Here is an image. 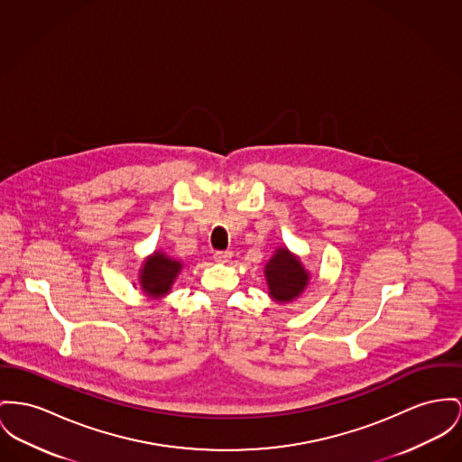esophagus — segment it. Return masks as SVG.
Returning a JSON list of instances; mask_svg holds the SVG:
<instances>
[{
	"instance_id": "esophagus-1",
	"label": "esophagus",
	"mask_w": 462,
	"mask_h": 462,
	"mask_svg": "<svg viewBox=\"0 0 462 462\" xmlns=\"http://www.w3.org/2000/svg\"><path fill=\"white\" fill-rule=\"evenodd\" d=\"M231 255H233L231 252H216V254H214V259H216V263L224 264V263H227V261H229V257H231Z\"/></svg>"
}]
</instances>
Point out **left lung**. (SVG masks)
<instances>
[{
  "label": "left lung",
  "instance_id": "left-lung-1",
  "mask_svg": "<svg viewBox=\"0 0 462 462\" xmlns=\"http://www.w3.org/2000/svg\"><path fill=\"white\" fill-rule=\"evenodd\" d=\"M268 294L277 303L298 300L310 283V272L287 246H278L264 266Z\"/></svg>",
  "mask_w": 462,
  "mask_h": 462
}]
</instances>
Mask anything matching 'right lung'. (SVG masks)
I'll list each match as a JSON object with an SVG mask.
<instances>
[{"instance_id": "obj_1", "label": "right lung", "mask_w": 462, "mask_h": 462, "mask_svg": "<svg viewBox=\"0 0 462 462\" xmlns=\"http://www.w3.org/2000/svg\"><path fill=\"white\" fill-rule=\"evenodd\" d=\"M182 268L184 264L179 259L170 257L162 250H154L149 257L143 259L138 270L140 291L149 300H162L171 292V287L177 282Z\"/></svg>"}]
</instances>
